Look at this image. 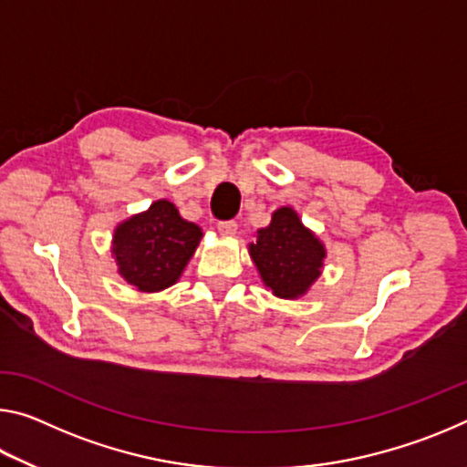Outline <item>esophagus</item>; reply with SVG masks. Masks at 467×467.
<instances>
[{"label": "esophagus", "instance_id": "esophagus-1", "mask_svg": "<svg viewBox=\"0 0 467 467\" xmlns=\"http://www.w3.org/2000/svg\"><path fill=\"white\" fill-rule=\"evenodd\" d=\"M236 228H239V224H236L234 220H223V223H218V233L224 236L236 234Z\"/></svg>", "mask_w": 467, "mask_h": 467}]
</instances>
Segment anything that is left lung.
<instances>
[{"label":"left lung","mask_w":467,"mask_h":467,"mask_svg":"<svg viewBox=\"0 0 467 467\" xmlns=\"http://www.w3.org/2000/svg\"><path fill=\"white\" fill-rule=\"evenodd\" d=\"M262 280L275 296L296 298L319 278L326 249L292 208L274 212L272 223L249 244Z\"/></svg>","instance_id":"obj_1"}]
</instances>
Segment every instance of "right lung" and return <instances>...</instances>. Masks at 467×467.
<instances>
[{
	"mask_svg": "<svg viewBox=\"0 0 467 467\" xmlns=\"http://www.w3.org/2000/svg\"><path fill=\"white\" fill-rule=\"evenodd\" d=\"M202 228L179 216L167 200L123 223L113 236L119 274L141 292H158L179 280L192 259Z\"/></svg>",
	"mask_w": 467,
	"mask_h": 467,
	"instance_id": "obj_1",
	"label": "right lung"
}]
</instances>
